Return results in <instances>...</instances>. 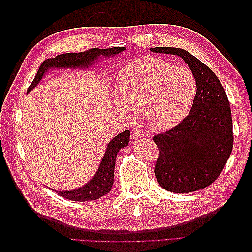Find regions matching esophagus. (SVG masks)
I'll return each mask as SVG.
<instances>
[{"label": "esophagus", "mask_w": 252, "mask_h": 252, "mask_svg": "<svg viewBox=\"0 0 252 252\" xmlns=\"http://www.w3.org/2000/svg\"><path fill=\"white\" fill-rule=\"evenodd\" d=\"M132 136L134 139H141L143 136H145L144 132L142 130H138V129H134L133 132H132Z\"/></svg>", "instance_id": "1"}]
</instances>
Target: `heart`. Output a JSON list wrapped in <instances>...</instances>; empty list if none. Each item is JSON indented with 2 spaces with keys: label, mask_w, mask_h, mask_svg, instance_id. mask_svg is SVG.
Listing matches in <instances>:
<instances>
[{
  "label": "heart",
  "mask_w": 252,
  "mask_h": 252,
  "mask_svg": "<svg viewBox=\"0 0 252 252\" xmlns=\"http://www.w3.org/2000/svg\"><path fill=\"white\" fill-rule=\"evenodd\" d=\"M197 93L192 71L168 61L144 57L131 61L119 74L117 112L128 120L143 110L155 130L180 124L191 109Z\"/></svg>",
  "instance_id": "b5f03b06"
}]
</instances>
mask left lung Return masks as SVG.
<instances>
[{"label":"left lung","mask_w":252,"mask_h":252,"mask_svg":"<svg viewBox=\"0 0 252 252\" xmlns=\"http://www.w3.org/2000/svg\"><path fill=\"white\" fill-rule=\"evenodd\" d=\"M182 58L197 82L188 116L170 130L154 136L159 150L156 178L167 191L187 193L209 186L224 169L233 147L232 118L226 91L208 66L188 51L150 48Z\"/></svg>","instance_id":"obj_1"}]
</instances>
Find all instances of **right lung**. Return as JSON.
Wrapping results in <instances>:
<instances>
[{
    "label": "right lung",
    "instance_id": "right-lung-1",
    "mask_svg": "<svg viewBox=\"0 0 252 252\" xmlns=\"http://www.w3.org/2000/svg\"><path fill=\"white\" fill-rule=\"evenodd\" d=\"M123 50H125V47H112L107 49L94 48L78 53H63V55L57 56L55 59L45 60L39 68V70H37L32 83L28 87L27 93H29L30 90L39 84L44 73L47 72V70L51 69V68H88L90 64L94 63L100 56H116ZM129 136H130V131L125 130L118 134L116 138H113L109 142L100 167H98L94 177L86 185H84L79 189L71 190V191H58V194L65 197L67 200L86 202L97 200L104 194L108 193L113 184L114 166H116L117 155L121 148L127 146L129 143Z\"/></svg>",
    "mask_w": 252,
    "mask_h": 252
}]
</instances>
